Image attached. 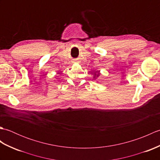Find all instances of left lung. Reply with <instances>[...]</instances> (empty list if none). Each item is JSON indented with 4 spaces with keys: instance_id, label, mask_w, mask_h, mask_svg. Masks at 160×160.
I'll return each instance as SVG.
<instances>
[{
    "instance_id": "1",
    "label": "left lung",
    "mask_w": 160,
    "mask_h": 160,
    "mask_svg": "<svg viewBox=\"0 0 160 160\" xmlns=\"http://www.w3.org/2000/svg\"><path fill=\"white\" fill-rule=\"evenodd\" d=\"M98 75H99V72H98Z\"/></svg>"
}]
</instances>
